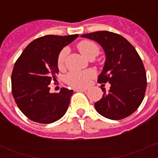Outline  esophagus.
Listing matches in <instances>:
<instances>
[{"label":"esophagus","instance_id":"obj_1","mask_svg":"<svg viewBox=\"0 0 158 158\" xmlns=\"http://www.w3.org/2000/svg\"><path fill=\"white\" fill-rule=\"evenodd\" d=\"M74 91L76 92H86L87 91V89H80V88H75L74 89Z\"/></svg>","mask_w":158,"mask_h":158}]
</instances>
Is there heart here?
Here are the masks:
<instances>
[{"instance_id": "b5f03b06", "label": "heart", "mask_w": 158, "mask_h": 158, "mask_svg": "<svg viewBox=\"0 0 158 158\" xmlns=\"http://www.w3.org/2000/svg\"><path fill=\"white\" fill-rule=\"evenodd\" d=\"M77 48L80 53L89 60H94L99 54V47L93 41H81L78 43ZM67 53H68V49L64 48L58 55L57 64L59 67H61L64 64V58ZM94 76V72L91 69L84 70V71H71L66 74L65 81L72 87L84 88L89 84L90 79Z\"/></svg>"}]
</instances>
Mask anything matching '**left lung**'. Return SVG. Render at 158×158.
Listing matches in <instances>:
<instances>
[{"mask_svg": "<svg viewBox=\"0 0 158 158\" xmlns=\"http://www.w3.org/2000/svg\"><path fill=\"white\" fill-rule=\"evenodd\" d=\"M98 43L106 60L98 83H109L101 100L94 104L98 112L110 120H121L135 112L144 98L147 77L142 60L135 48L122 36L108 31L81 35Z\"/></svg>", "mask_w": 158, "mask_h": 158, "instance_id": "left-lung-1", "label": "left lung"}]
</instances>
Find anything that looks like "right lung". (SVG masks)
<instances>
[{
    "label": "right lung",
    "mask_w": 158,
    "mask_h": 158,
    "mask_svg": "<svg viewBox=\"0 0 158 158\" xmlns=\"http://www.w3.org/2000/svg\"><path fill=\"white\" fill-rule=\"evenodd\" d=\"M79 37L46 35L33 40L16 60L11 75L16 104L29 120L51 124L65 114L73 90L50 93L49 84L59 72L57 58L63 48Z\"/></svg>",
    "instance_id": "right-lung-1"
}]
</instances>
